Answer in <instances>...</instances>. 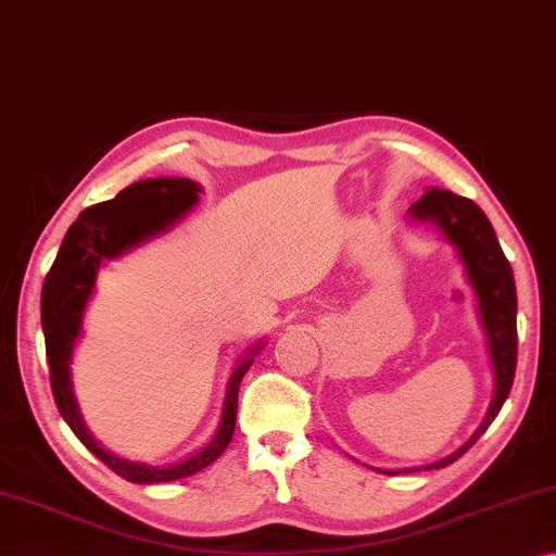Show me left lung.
I'll list each match as a JSON object with an SVG mask.
<instances>
[{"label": "left lung", "mask_w": 556, "mask_h": 556, "mask_svg": "<svg viewBox=\"0 0 556 556\" xmlns=\"http://www.w3.org/2000/svg\"><path fill=\"white\" fill-rule=\"evenodd\" d=\"M413 219L430 222L442 231V237L459 251V258L466 268V278L473 288L476 298H479V315L485 332V342H489L491 364H493V378H495V393L489 413H485L479 430L471 434L469 442H464L454 454L444 456V459L427 464L422 469H442L452 462L459 459L476 444V440L489 430V425L501 413L505 397L510 395L513 378H515V364H518V295H515V278L513 268L505 253L501 249L495 231L491 227L489 217H485L479 204L469 198L454 194L452 190L430 188L420 200L410 207ZM420 471V469H405ZM381 473H401L381 469Z\"/></svg>", "instance_id": "8db88e82"}]
</instances>
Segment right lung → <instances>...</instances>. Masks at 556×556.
Masks as SVG:
<instances>
[{
    "mask_svg": "<svg viewBox=\"0 0 556 556\" xmlns=\"http://www.w3.org/2000/svg\"><path fill=\"white\" fill-rule=\"evenodd\" d=\"M200 192V185L188 178H151L129 185L114 200L92 204V207L80 212V217L71 224V229H67L61 243V251H58L53 266L43 280L41 325L58 410H61L63 420L71 425L77 440L97 459L131 483L178 481L185 479V476L202 471L204 466L219 459V454L229 446L233 425H237L241 378L247 376L253 364V356L263 346V342L253 344L239 358V364L233 368L227 383V395H224L217 432H214L210 444H204L200 452H194L188 459L168 466L126 462L114 456L112 452H106L87 432L80 407H77L73 393L71 364L73 349L83 332L87 300H90L97 283V273H100L106 261L119 258L126 251L141 247L143 241L168 231L175 222L182 219L198 204Z\"/></svg>",
    "mask_w": 556,
    "mask_h": 556,
    "instance_id": "add662e5",
    "label": "right lung"
}]
</instances>
